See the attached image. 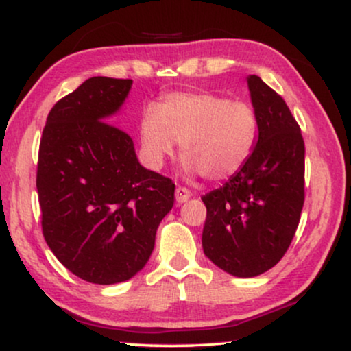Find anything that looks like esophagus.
I'll return each instance as SVG.
<instances>
[{
  "instance_id": "34e87169",
  "label": "esophagus",
  "mask_w": 351,
  "mask_h": 351,
  "mask_svg": "<svg viewBox=\"0 0 351 351\" xmlns=\"http://www.w3.org/2000/svg\"><path fill=\"white\" fill-rule=\"evenodd\" d=\"M191 196H193V194H191V191L183 188V186H178V188H176V191H175V197H176V202H178V204L186 202Z\"/></svg>"
}]
</instances>
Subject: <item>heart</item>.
Segmentation results:
<instances>
[{"instance_id": "obj_1", "label": "heart", "mask_w": 351, "mask_h": 351, "mask_svg": "<svg viewBox=\"0 0 351 351\" xmlns=\"http://www.w3.org/2000/svg\"><path fill=\"white\" fill-rule=\"evenodd\" d=\"M259 118L246 101L212 92H170L141 113L139 136L149 167L158 168L181 143L191 175L225 181L243 170L257 144Z\"/></svg>"}]
</instances>
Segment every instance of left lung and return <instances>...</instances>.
I'll list each match as a JSON object with an SVG mask.
<instances>
[{
    "label": "left lung",
    "mask_w": 351,
    "mask_h": 351,
    "mask_svg": "<svg viewBox=\"0 0 351 351\" xmlns=\"http://www.w3.org/2000/svg\"><path fill=\"white\" fill-rule=\"evenodd\" d=\"M259 118L250 162L202 196L204 254L230 275L256 277L285 254L304 202V141L285 100L259 76H247Z\"/></svg>",
    "instance_id": "left-lung-1"
}]
</instances>
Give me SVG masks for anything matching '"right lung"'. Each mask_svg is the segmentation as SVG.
Instances as JSON below:
<instances>
[{"label":"right lung","instance_id":"add662e5","mask_svg":"<svg viewBox=\"0 0 351 351\" xmlns=\"http://www.w3.org/2000/svg\"><path fill=\"white\" fill-rule=\"evenodd\" d=\"M131 86L87 79L56 101L40 139L43 237L66 269L99 285L130 280L147 264L175 202L173 181L141 165L131 137L106 123Z\"/></svg>","mask_w":351,"mask_h":351}]
</instances>
